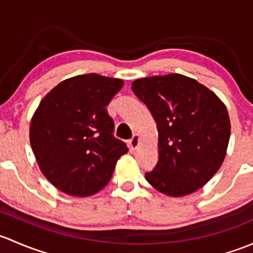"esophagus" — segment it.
<instances>
[{
  "mask_svg": "<svg viewBox=\"0 0 253 253\" xmlns=\"http://www.w3.org/2000/svg\"><path fill=\"white\" fill-rule=\"evenodd\" d=\"M139 145H140V136L137 134H135L134 136L129 140V146L131 150H135V148L139 147Z\"/></svg>",
  "mask_w": 253,
  "mask_h": 253,
  "instance_id": "obj_1",
  "label": "esophagus"
}]
</instances>
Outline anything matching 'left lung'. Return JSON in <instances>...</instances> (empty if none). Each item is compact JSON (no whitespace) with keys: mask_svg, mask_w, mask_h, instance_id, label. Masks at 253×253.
I'll list each match as a JSON object with an SVG mask.
<instances>
[{"mask_svg":"<svg viewBox=\"0 0 253 253\" xmlns=\"http://www.w3.org/2000/svg\"><path fill=\"white\" fill-rule=\"evenodd\" d=\"M131 88L158 130V162L146 180L173 197L201 189L225 158L230 137L225 105L197 80L175 73L137 79Z\"/></svg>","mask_w":253,"mask_h":253,"instance_id":"8db88e82","label":"left lung"}]
</instances>
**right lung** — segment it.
Masks as SVG:
<instances>
[{
	"instance_id": "obj_1",
	"label": "right lung",
	"mask_w": 253,
	"mask_h": 253,
	"mask_svg": "<svg viewBox=\"0 0 253 253\" xmlns=\"http://www.w3.org/2000/svg\"><path fill=\"white\" fill-rule=\"evenodd\" d=\"M124 82L103 75H77L41 100L30 123V145L40 170L67 195L97 194L111 180L126 145L113 136L106 106Z\"/></svg>"
}]
</instances>
